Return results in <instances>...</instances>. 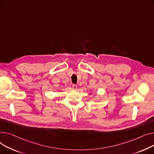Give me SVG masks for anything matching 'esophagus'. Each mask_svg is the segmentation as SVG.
<instances>
[{
  "label": "esophagus",
  "instance_id": "esophagus-1",
  "mask_svg": "<svg viewBox=\"0 0 154 154\" xmlns=\"http://www.w3.org/2000/svg\"><path fill=\"white\" fill-rule=\"evenodd\" d=\"M72 88H73V89L74 90H76L77 89V86L76 85H73V86H72Z\"/></svg>",
  "mask_w": 154,
  "mask_h": 154
}]
</instances>
